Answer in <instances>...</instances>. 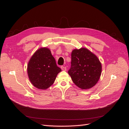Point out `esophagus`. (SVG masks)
Instances as JSON below:
<instances>
[{"label":"esophagus","mask_w":129,"mask_h":129,"mask_svg":"<svg viewBox=\"0 0 129 129\" xmlns=\"http://www.w3.org/2000/svg\"><path fill=\"white\" fill-rule=\"evenodd\" d=\"M61 68L63 71H66V70H67V68H66V67H65V66H61Z\"/></svg>","instance_id":"34e87169"}]
</instances>
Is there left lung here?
Segmentation results:
<instances>
[{
    "mask_svg": "<svg viewBox=\"0 0 129 129\" xmlns=\"http://www.w3.org/2000/svg\"><path fill=\"white\" fill-rule=\"evenodd\" d=\"M71 56V67L68 73L73 82L82 89L94 86L102 72V65L99 58L85 48L73 50Z\"/></svg>",
    "mask_w": 129,
    "mask_h": 129,
    "instance_id": "1",
    "label": "left lung"
}]
</instances>
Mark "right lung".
Segmentation results:
<instances>
[{
	"instance_id": "right-lung-1",
	"label": "right lung",
	"mask_w": 129,
	"mask_h": 129,
	"mask_svg": "<svg viewBox=\"0 0 129 129\" xmlns=\"http://www.w3.org/2000/svg\"><path fill=\"white\" fill-rule=\"evenodd\" d=\"M61 71L50 50L47 48H41L37 50L27 66L30 82L40 89H46L51 86Z\"/></svg>"
}]
</instances>
